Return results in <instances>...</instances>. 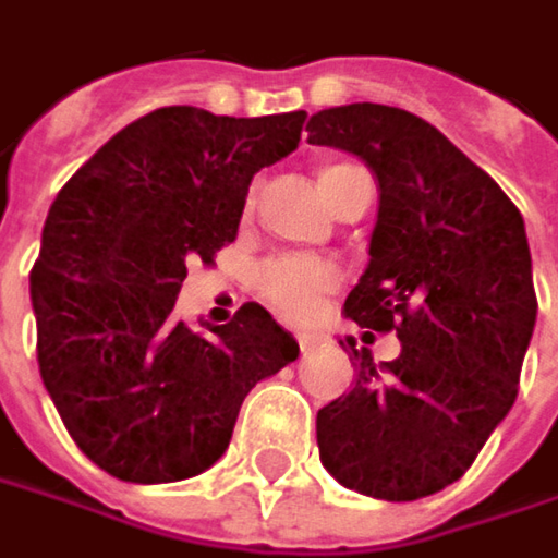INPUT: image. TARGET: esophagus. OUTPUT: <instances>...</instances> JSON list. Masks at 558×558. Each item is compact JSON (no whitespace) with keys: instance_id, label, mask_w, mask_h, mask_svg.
<instances>
[{"instance_id":"1","label":"esophagus","mask_w":558,"mask_h":558,"mask_svg":"<svg viewBox=\"0 0 558 558\" xmlns=\"http://www.w3.org/2000/svg\"><path fill=\"white\" fill-rule=\"evenodd\" d=\"M298 343H301L304 353H313V350L323 347V338H319V335H310V331H301V335H298Z\"/></svg>"}]
</instances>
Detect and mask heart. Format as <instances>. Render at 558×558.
Masks as SVG:
<instances>
[{
    "label": "heart",
    "instance_id": "b5f03b06",
    "mask_svg": "<svg viewBox=\"0 0 558 558\" xmlns=\"http://www.w3.org/2000/svg\"><path fill=\"white\" fill-rule=\"evenodd\" d=\"M356 171H362V168L347 166V162H335V166H325L319 171V190H323L328 205L338 202L343 181L350 174H356ZM338 282V267L331 260L310 257V254H279V257H270L260 267V276H257L260 294L279 313H286L288 319H306V316H313L319 301H323L328 291H335Z\"/></svg>",
    "mask_w": 558,
    "mask_h": 558
}]
</instances>
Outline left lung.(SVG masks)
Listing matches in <instances>:
<instances>
[{
  "mask_svg": "<svg viewBox=\"0 0 558 558\" xmlns=\"http://www.w3.org/2000/svg\"><path fill=\"white\" fill-rule=\"evenodd\" d=\"M306 131L310 144L347 149L375 171L368 267L343 313L402 340L399 356L375 365L347 338L359 375L316 414L319 458L359 495H436L470 470L519 392L537 319L525 220L409 110L347 104L313 116Z\"/></svg>",
  "mask_w": 558,
  "mask_h": 558,
  "instance_id": "obj_1",
  "label": "left lung"
}]
</instances>
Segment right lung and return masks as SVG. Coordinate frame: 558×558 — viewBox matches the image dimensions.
<instances>
[{"label": "right lung", "mask_w": 558, "mask_h": 558, "mask_svg": "<svg viewBox=\"0 0 558 558\" xmlns=\"http://www.w3.org/2000/svg\"><path fill=\"white\" fill-rule=\"evenodd\" d=\"M304 110L257 119L162 107L63 183L29 272L39 375L88 461L181 482L227 451L245 396L298 359L260 304L196 331L174 319L186 260L230 245L260 168L298 149Z\"/></svg>", "instance_id": "add662e5"}]
</instances>
